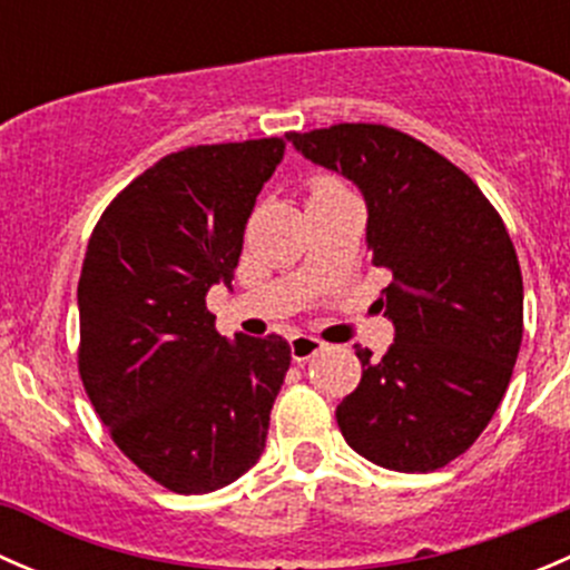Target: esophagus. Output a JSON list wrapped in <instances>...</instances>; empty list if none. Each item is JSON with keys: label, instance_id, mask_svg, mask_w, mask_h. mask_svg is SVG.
I'll return each instance as SVG.
<instances>
[{"label": "esophagus", "instance_id": "esophagus-1", "mask_svg": "<svg viewBox=\"0 0 570 570\" xmlns=\"http://www.w3.org/2000/svg\"><path fill=\"white\" fill-rule=\"evenodd\" d=\"M289 347H292V358H295L297 364H303V361L314 358V355H320L322 350H327V344L317 336H306V333H301V336H292Z\"/></svg>", "mask_w": 570, "mask_h": 570}]
</instances>
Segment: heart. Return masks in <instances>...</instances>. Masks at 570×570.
Returning a JSON list of instances; mask_svg holds the SVG:
<instances>
[{
    "mask_svg": "<svg viewBox=\"0 0 570 570\" xmlns=\"http://www.w3.org/2000/svg\"><path fill=\"white\" fill-rule=\"evenodd\" d=\"M338 189H344V187L336 181V178H331V176H317V178H312V181H308V200L320 198V195L338 193Z\"/></svg>",
    "mask_w": 570,
    "mask_h": 570,
    "instance_id": "1",
    "label": "heart"
}]
</instances>
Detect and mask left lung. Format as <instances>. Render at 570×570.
Listing matches in <instances>:
<instances>
[{
    "label": "left lung",
    "instance_id": "left-lung-1",
    "mask_svg": "<svg viewBox=\"0 0 570 570\" xmlns=\"http://www.w3.org/2000/svg\"><path fill=\"white\" fill-rule=\"evenodd\" d=\"M312 163L358 184L381 308L396 338L381 361L355 344L361 383L336 407L344 441L392 471L463 455L502 402L524 336V281L502 217L458 165L383 124L289 131Z\"/></svg>",
    "mask_w": 570,
    "mask_h": 570
}]
</instances>
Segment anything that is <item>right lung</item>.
Returning <instances> with one entry per match:
<instances>
[{
  "label": "right lung",
  "mask_w": 570,
  "mask_h": 570,
  "mask_svg": "<svg viewBox=\"0 0 570 570\" xmlns=\"http://www.w3.org/2000/svg\"><path fill=\"white\" fill-rule=\"evenodd\" d=\"M284 137L189 146L126 184L79 275V377L109 439L176 493L243 476L267 441L292 350L269 333L226 342L206 308L232 284L256 195Z\"/></svg>",
  "instance_id": "obj_1"
}]
</instances>
